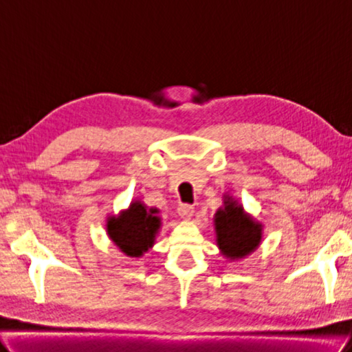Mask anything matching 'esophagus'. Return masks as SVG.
I'll return each instance as SVG.
<instances>
[{
  "label": "esophagus",
  "mask_w": 352,
  "mask_h": 352,
  "mask_svg": "<svg viewBox=\"0 0 352 352\" xmlns=\"http://www.w3.org/2000/svg\"><path fill=\"white\" fill-rule=\"evenodd\" d=\"M177 212H178V215H180L182 218L188 219V218H190L192 215H194V206L188 204V203H183V204L178 206Z\"/></svg>",
  "instance_id": "1"
}]
</instances>
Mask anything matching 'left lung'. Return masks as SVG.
Instances as JSON below:
<instances>
[{"label": "left lung", "mask_w": 352, "mask_h": 352, "mask_svg": "<svg viewBox=\"0 0 352 352\" xmlns=\"http://www.w3.org/2000/svg\"><path fill=\"white\" fill-rule=\"evenodd\" d=\"M215 229L218 245L229 258H243L256 249L261 241V226L247 218L241 206L227 199L226 208L217 212Z\"/></svg>", "instance_id": "obj_1"}]
</instances>
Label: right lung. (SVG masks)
<instances>
[{
	"instance_id": "add662e5",
	"label": "right lung",
	"mask_w": 352,
	"mask_h": 352,
	"mask_svg": "<svg viewBox=\"0 0 352 352\" xmlns=\"http://www.w3.org/2000/svg\"><path fill=\"white\" fill-rule=\"evenodd\" d=\"M157 212V209H146L139 201L133 203L119 218L109 219L107 226L109 238L128 256H142V253L154 244L155 233L160 227Z\"/></svg>"
}]
</instances>
